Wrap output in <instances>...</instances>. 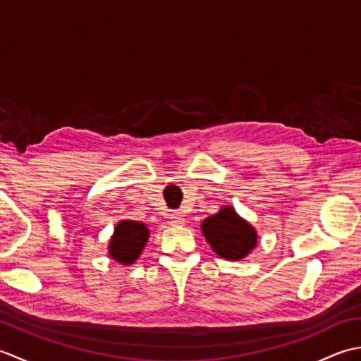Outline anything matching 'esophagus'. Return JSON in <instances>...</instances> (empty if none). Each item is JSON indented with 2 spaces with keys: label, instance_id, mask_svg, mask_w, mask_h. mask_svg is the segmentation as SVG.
<instances>
[{
  "label": "esophagus",
  "instance_id": "esophagus-1",
  "mask_svg": "<svg viewBox=\"0 0 361 361\" xmlns=\"http://www.w3.org/2000/svg\"><path fill=\"white\" fill-rule=\"evenodd\" d=\"M169 219H171V224L175 225V226H181L183 224H185V217L181 216V212H171V216H169Z\"/></svg>",
  "mask_w": 361,
  "mask_h": 361
}]
</instances>
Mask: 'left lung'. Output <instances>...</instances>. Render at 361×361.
Wrapping results in <instances>:
<instances>
[{"label":"left lung","instance_id":"1","mask_svg":"<svg viewBox=\"0 0 361 361\" xmlns=\"http://www.w3.org/2000/svg\"><path fill=\"white\" fill-rule=\"evenodd\" d=\"M206 240L220 257L239 260L256 247V231L247 221L237 216L231 206L208 217L202 225Z\"/></svg>","mask_w":361,"mask_h":361}]
</instances>
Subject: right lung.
<instances>
[{"instance_id": "add662e5", "label": "right lung", "mask_w": 361, "mask_h": 361, "mask_svg": "<svg viewBox=\"0 0 361 361\" xmlns=\"http://www.w3.org/2000/svg\"><path fill=\"white\" fill-rule=\"evenodd\" d=\"M149 239V229L141 221L122 220L110 240V256L121 264H133Z\"/></svg>"}]
</instances>
